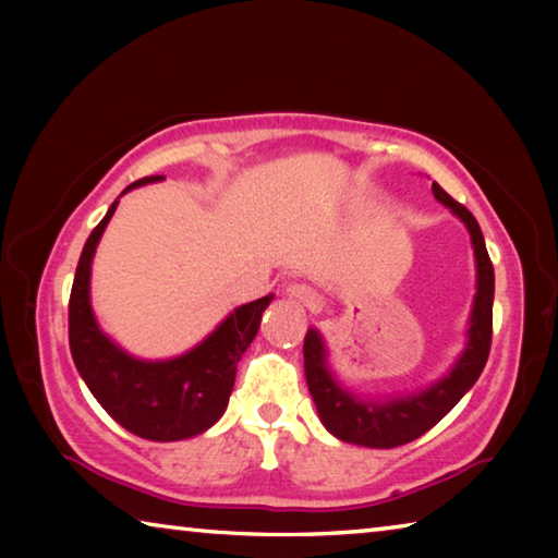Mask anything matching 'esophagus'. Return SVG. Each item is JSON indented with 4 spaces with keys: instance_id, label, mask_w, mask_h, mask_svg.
Masks as SVG:
<instances>
[{
    "instance_id": "34e87169",
    "label": "esophagus",
    "mask_w": 558,
    "mask_h": 558,
    "mask_svg": "<svg viewBox=\"0 0 558 558\" xmlns=\"http://www.w3.org/2000/svg\"><path fill=\"white\" fill-rule=\"evenodd\" d=\"M286 295L305 307H317V302H319L317 290L305 286V282H290V286L286 288Z\"/></svg>"
}]
</instances>
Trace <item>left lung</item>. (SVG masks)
I'll list each match as a JSON object with an SVG mask.
<instances>
[{"label": "left lung", "instance_id": "1", "mask_svg": "<svg viewBox=\"0 0 558 558\" xmlns=\"http://www.w3.org/2000/svg\"><path fill=\"white\" fill-rule=\"evenodd\" d=\"M433 196L440 204L458 216L468 226L472 248H475L477 266V292L472 302L468 344L452 364V369L440 381L430 384L428 389L409 396H393V399L374 401L359 399L342 384L335 379V374L327 366V347L323 335L317 329H307L305 335V379L307 389L313 393L317 405L319 421L335 438L364 448H396L403 442L421 438L430 430L440 418L452 411L472 384L483 374L489 344H493V300H495V268L487 256L483 231L465 206L442 192L438 184H433Z\"/></svg>", "mask_w": 558, "mask_h": 558}]
</instances>
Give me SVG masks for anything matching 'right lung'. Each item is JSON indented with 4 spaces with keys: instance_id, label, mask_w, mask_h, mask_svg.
I'll return each mask as SVG.
<instances>
[{
    "instance_id": "1",
    "label": "right lung",
    "mask_w": 558,
    "mask_h": 558,
    "mask_svg": "<svg viewBox=\"0 0 558 558\" xmlns=\"http://www.w3.org/2000/svg\"><path fill=\"white\" fill-rule=\"evenodd\" d=\"M162 179V174L137 179L122 194ZM116 209L118 202H112L88 235L75 268L69 302V344L75 369L125 430L157 442L194 438L209 430L229 405L235 364L258 335L260 315L272 295L235 307L204 342L174 359L145 362L128 354L98 327L90 307L93 256Z\"/></svg>"
}]
</instances>
